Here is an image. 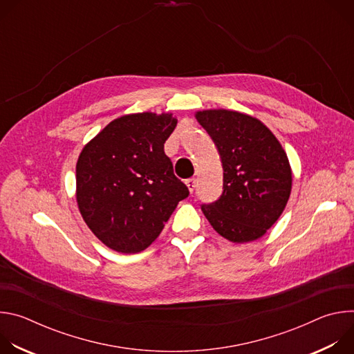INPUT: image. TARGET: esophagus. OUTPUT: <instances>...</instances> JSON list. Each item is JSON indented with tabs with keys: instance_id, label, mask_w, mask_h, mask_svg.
<instances>
[{
	"instance_id": "1",
	"label": "esophagus",
	"mask_w": 354,
	"mask_h": 354,
	"mask_svg": "<svg viewBox=\"0 0 354 354\" xmlns=\"http://www.w3.org/2000/svg\"><path fill=\"white\" fill-rule=\"evenodd\" d=\"M186 186H187V189H189L190 192H193L194 187H196V179H194V178L186 179Z\"/></svg>"
}]
</instances>
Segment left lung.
<instances>
[{
  "label": "left lung",
  "instance_id": "1",
  "mask_svg": "<svg viewBox=\"0 0 354 354\" xmlns=\"http://www.w3.org/2000/svg\"><path fill=\"white\" fill-rule=\"evenodd\" d=\"M223 164V193L201 212L231 242L255 241L277 221L291 193V168L274 134L257 118L225 109L196 112Z\"/></svg>",
  "mask_w": 354,
  "mask_h": 354
}]
</instances>
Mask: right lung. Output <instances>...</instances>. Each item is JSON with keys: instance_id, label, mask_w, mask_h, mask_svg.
<instances>
[{"instance_id": "add662e5", "label": "right lung", "mask_w": 354, "mask_h": 354, "mask_svg": "<svg viewBox=\"0 0 354 354\" xmlns=\"http://www.w3.org/2000/svg\"><path fill=\"white\" fill-rule=\"evenodd\" d=\"M176 123L171 113L124 115L82 148L75 175L78 209L108 248L122 254L144 250L189 196L164 151Z\"/></svg>"}]
</instances>
